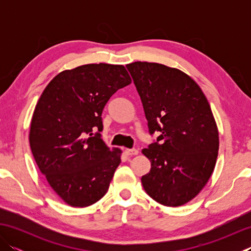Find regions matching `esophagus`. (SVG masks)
I'll list each match as a JSON object with an SVG mask.
<instances>
[{
	"label": "esophagus",
	"mask_w": 251,
	"mask_h": 251,
	"mask_svg": "<svg viewBox=\"0 0 251 251\" xmlns=\"http://www.w3.org/2000/svg\"><path fill=\"white\" fill-rule=\"evenodd\" d=\"M125 153H126V155L132 156V155H137V154L139 153V151H138L137 149H126Z\"/></svg>",
	"instance_id": "1"
}]
</instances>
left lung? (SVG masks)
<instances>
[{
    "label": "left lung",
    "mask_w": 251,
    "mask_h": 251,
    "mask_svg": "<svg viewBox=\"0 0 251 251\" xmlns=\"http://www.w3.org/2000/svg\"><path fill=\"white\" fill-rule=\"evenodd\" d=\"M134 79L150 134L143 149L150 173L142 176L147 194L168 207L184 205L206 185L216 166L219 132L209 102L188 74L155 62L126 66Z\"/></svg>",
    "instance_id": "obj_1"
}]
</instances>
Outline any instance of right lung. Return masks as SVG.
<instances>
[{
	"label": "right lung",
	"mask_w": 251,
	"mask_h": 251,
	"mask_svg": "<svg viewBox=\"0 0 251 251\" xmlns=\"http://www.w3.org/2000/svg\"><path fill=\"white\" fill-rule=\"evenodd\" d=\"M130 83L124 66L90 63L60 72L37 101L31 151L47 182L68 205L87 207L108 192L122 151H111L101 139V114L111 96Z\"/></svg>",
	"instance_id": "1"
}]
</instances>
